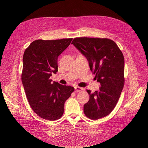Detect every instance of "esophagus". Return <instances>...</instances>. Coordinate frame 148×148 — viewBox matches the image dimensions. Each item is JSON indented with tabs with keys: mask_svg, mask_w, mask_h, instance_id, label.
<instances>
[{
	"mask_svg": "<svg viewBox=\"0 0 148 148\" xmlns=\"http://www.w3.org/2000/svg\"><path fill=\"white\" fill-rule=\"evenodd\" d=\"M83 89L82 88L79 87V86H75V92H79L80 91H82Z\"/></svg>",
	"mask_w": 148,
	"mask_h": 148,
	"instance_id": "1",
	"label": "esophagus"
}]
</instances>
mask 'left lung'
Masks as SVG:
<instances>
[{
	"mask_svg": "<svg viewBox=\"0 0 148 148\" xmlns=\"http://www.w3.org/2000/svg\"><path fill=\"white\" fill-rule=\"evenodd\" d=\"M72 44L86 58L90 69L101 85L84 106L85 115L97 120L108 115L116 106L124 85V58L116 42L106 38H76Z\"/></svg>",
	"mask_w": 148,
	"mask_h": 148,
	"instance_id": "1",
	"label": "left lung"
}]
</instances>
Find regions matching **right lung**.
Returning a JSON list of instances; mask_svg holds the SVG:
<instances>
[{"mask_svg": "<svg viewBox=\"0 0 148 148\" xmlns=\"http://www.w3.org/2000/svg\"><path fill=\"white\" fill-rule=\"evenodd\" d=\"M72 38L36 40L23 55L21 81L32 109L45 120L54 121L63 114L64 103L73 87L54 82L50 77L58 71V56L69 46Z\"/></svg>", "mask_w": 148, "mask_h": 148, "instance_id": "add662e5", "label": "right lung"}]
</instances>
